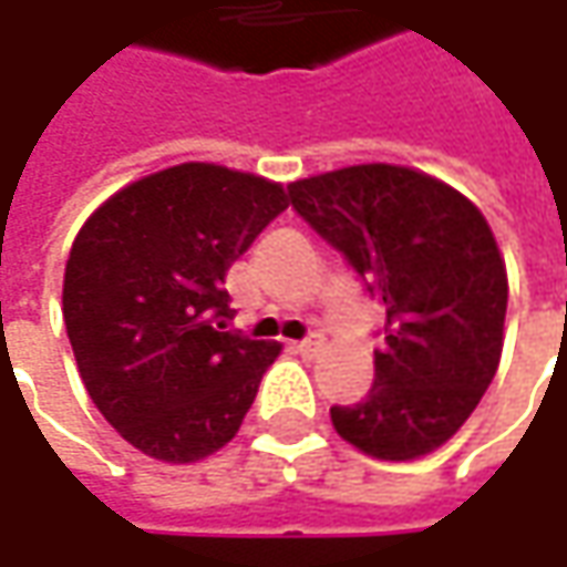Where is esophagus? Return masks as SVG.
<instances>
[{
    "label": "esophagus",
    "instance_id": "1",
    "mask_svg": "<svg viewBox=\"0 0 567 567\" xmlns=\"http://www.w3.org/2000/svg\"><path fill=\"white\" fill-rule=\"evenodd\" d=\"M321 347H324V338H321V334H309V338H302L296 343V350H299L302 357H316Z\"/></svg>",
    "mask_w": 567,
    "mask_h": 567
}]
</instances>
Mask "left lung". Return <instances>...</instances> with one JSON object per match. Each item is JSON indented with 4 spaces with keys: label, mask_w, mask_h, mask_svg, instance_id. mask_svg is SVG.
<instances>
[{
    "label": "left lung",
    "mask_w": 567,
    "mask_h": 567,
    "mask_svg": "<svg viewBox=\"0 0 567 567\" xmlns=\"http://www.w3.org/2000/svg\"><path fill=\"white\" fill-rule=\"evenodd\" d=\"M293 210L384 309L375 381L331 406L340 439L381 461L429 454L495 379L508 274L486 217L445 183L391 164L299 179Z\"/></svg>",
    "instance_id": "obj_1"
}]
</instances>
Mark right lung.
<instances>
[{"instance_id":"1","label":"right lung","mask_w":567,"mask_h":567,"mask_svg":"<svg viewBox=\"0 0 567 567\" xmlns=\"http://www.w3.org/2000/svg\"><path fill=\"white\" fill-rule=\"evenodd\" d=\"M287 205L261 176L183 164L116 192L75 236L62 316L78 372L147 457L192 464L239 432L280 343L227 331L224 284Z\"/></svg>"}]
</instances>
